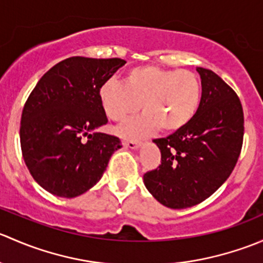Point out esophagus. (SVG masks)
Wrapping results in <instances>:
<instances>
[{
  "instance_id": "obj_1",
  "label": "esophagus",
  "mask_w": 263,
  "mask_h": 263,
  "mask_svg": "<svg viewBox=\"0 0 263 263\" xmlns=\"http://www.w3.org/2000/svg\"><path fill=\"white\" fill-rule=\"evenodd\" d=\"M123 146L127 148H139L141 146V144L137 141H128V140H126V141H123Z\"/></svg>"
}]
</instances>
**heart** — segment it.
I'll return each instance as SVG.
<instances>
[{
  "mask_svg": "<svg viewBox=\"0 0 263 263\" xmlns=\"http://www.w3.org/2000/svg\"><path fill=\"white\" fill-rule=\"evenodd\" d=\"M201 82L187 70L137 66L127 71L123 82L109 80L100 86L99 100L109 119L123 122L140 109L144 115L119 127L123 137H144L160 128L176 132L187 126L201 103Z\"/></svg>",
  "mask_w": 263,
  "mask_h": 263,
  "instance_id": "1",
  "label": "heart"
}]
</instances>
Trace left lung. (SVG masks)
<instances>
[{
  "mask_svg": "<svg viewBox=\"0 0 263 263\" xmlns=\"http://www.w3.org/2000/svg\"><path fill=\"white\" fill-rule=\"evenodd\" d=\"M202 95L192 121L154 140L161 164L144 174L148 192L171 209L202 202L232 174L243 144L245 117L234 90L208 68L197 67Z\"/></svg>",
  "mask_w": 263,
  "mask_h": 263,
  "instance_id": "1",
  "label": "left lung"
}]
</instances>
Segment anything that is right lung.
I'll return each instance as SVG.
<instances>
[{
  "label": "right lung",
  "mask_w": 263,
  "mask_h": 263,
  "mask_svg": "<svg viewBox=\"0 0 263 263\" xmlns=\"http://www.w3.org/2000/svg\"><path fill=\"white\" fill-rule=\"evenodd\" d=\"M126 63L70 57L47 71L29 95L20 123L23 158L34 181L72 198L94 187L121 140L97 129L108 118L99 89Z\"/></svg>",
  "instance_id": "right-lung-1"
}]
</instances>
